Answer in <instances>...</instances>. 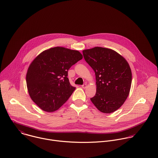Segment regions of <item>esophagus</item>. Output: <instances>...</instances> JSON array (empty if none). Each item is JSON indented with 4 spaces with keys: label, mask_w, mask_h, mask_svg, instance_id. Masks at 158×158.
Returning <instances> with one entry per match:
<instances>
[{
    "label": "esophagus",
    "mask_w": 158,
    "mask_h": 158,
    "mask_svg": "<svg viewBox=\"0 0 158 158\" xmlns=\"http://www.w3.org/2000/svg\"><path fill=\"white\" fill-rule=\"evenodd\" d=\"M82 87L83 89H85V88L87 87V84H83V85H82Z\"/></svg>",
    "instance_id": "obj_1"
}]
</instances>
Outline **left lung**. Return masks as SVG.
<instances>
[{
  "label": "left lung",
  "mask_w": 158,
  "mask_h": 158,
  "mask_svg": "<svg viewBox=\"0 0 158 158\" xmlns=\"http://www.w3.org/2000/svg\"><path fill=\"white\" fill-rule=\"evenodd\" d=\"M82 53L95 74L97 91L91 102L103 113L114 112L124 104L130 92L132 71L128 62L110 48L95 47Z\"/></svg>",
  "instance_id": "left-lung-1"
}]
</instances>
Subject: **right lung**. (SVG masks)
<instances>
[{
	"label": "right lung",
	"mask_w": 158,
	"mask_h": 158,
	"mask_svg": "<svg viewBox=\"0 0 158 158\" xmlns=\"http://www.w3.org/2000/svg\"><path fill=\"white\" fill-rule=\"evenodd\" d=\"M82 55L77 50L62 47L45 50L30 64L26 84L32 100L43 111L58 110L75 90L69 81L68 69Z\"/></svg>",
	"instance_id": "obj_1"
}]
</instances>
